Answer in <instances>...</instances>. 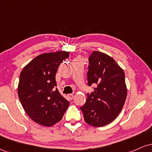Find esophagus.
Here are the masks:
<instances>
[{"instance_id": "esophagus-1", "label": "esophagus", "mask_w": 152, "mask_h": 152, "mask_svg": "<svg viewBox=\"0 0 152 152\" xmlns=\"http://www.w3.org/2000/svg\"><path fill=\"white\" fill-rule=\"evenodd\" d=\"M74 94H69V95H68V98H69V99H70V100H72L73 99V98H74Z\"/></svg>"}]
</instances>
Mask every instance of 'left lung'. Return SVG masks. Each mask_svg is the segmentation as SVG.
Returning a JSON list of instances; mask_svg holds the SVG:
<instances>
[{
    "instance_id": "8db88e82",
    "label": "left lung",
    "mask_w": 152,
    "mask_h": 152,
    "mask_svg": "<svg viewBox=\"0 0 152 152\" xmlns=\"http://www.w3.org/2000/svg\"><path fill=\"white\" fill-rule=\"evenodd\" d=\"M88 62V85L96 87L87 94L86 102L80 109L88 124L104 126L117 117L124 105L127 95L125 74L112 57L102 52L91 53Z\"/></svg>"
}]
</instances>
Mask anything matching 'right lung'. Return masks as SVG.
Wrapping results in <instances>:
<instances>
[{
    "instance_id": "1",
    "label": "right lung",
    "mask_w": 152,
    "mask_h": 152,
    "mask_svg": "<svg viewBox=\"0 0 152 152\" xmlns=\"http://www.w3.org/2000/svg\"><path fill=\"white\" fill-rule=\"evenodd\" d=\"M69 52L43 53L34 58L20 74L18 94L23 107L33 121L45 126L60 121L69 102L56 88V74Z\"/></svg>"
}]
</instances>
